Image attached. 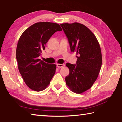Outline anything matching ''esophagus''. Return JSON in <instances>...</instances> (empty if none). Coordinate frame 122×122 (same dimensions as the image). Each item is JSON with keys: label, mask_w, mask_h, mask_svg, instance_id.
<instances>
[{"label": "esophagus", "mask_w": 122, "mask_h": 122, "mask_svg": "<svg viewBox=\"0 0 122 122\" xmlns=\"http://www.w3.org/2000/svg\"><path fill=\"white\" fill-rule=\"evenodd\" d=\"M57 67L58 68H61V67H63L65 66L64 64H57Z\"/></svg>", "instance_id": "esophagus-1"}]
</instances>
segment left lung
<instances>
[{"label": "left lung", "mask_w": 122, "mask_h": 122, "mask_svg": "<svg viewBox=\"0 0 122 122\" xmlns=\"http://www.w3.org/2000/svg\"><path fill=\"white\" fill-rule=\"evenodd\" d=\"M69 41L72 52H76V64L66 63L70 73L66 84L73 92L81 94L88 90L97 80L102 65L100 44L92 32L78 22L61 24Z\"/></svg>", "instance_id": "1"}]
</instances>
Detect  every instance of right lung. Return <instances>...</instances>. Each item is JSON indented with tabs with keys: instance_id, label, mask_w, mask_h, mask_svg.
<instances>
[{
	"instance_id": "right-lung-1",
	"label": "right lung",
	"mask_w": 122,
	"mask_h": 122,
	"mask_svg": "<svg viewBox=\"0 0 122 122\" xmlns=\"http://www.w3.org/2000/svg\"><path fill=\"white\" fill-rule=\"evenodd\" d=\"M61 30L57 23L37 22L25 30L19 38L16 50L18 69L25 84L32 90H44L54 76L56 65L45 63L38 57L53 34Z\"/></svg>"
}]
</instances>
